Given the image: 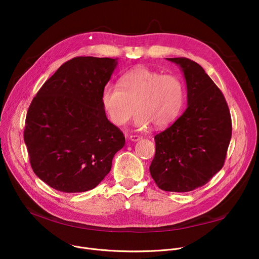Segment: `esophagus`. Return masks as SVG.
<instances>
[{"label": "esophagus", "mask_w": 259, "mask_h": 259, "mask_svg": "<svg viewBox=\"0 0 259 259\" xmlns=\"http://www.w3.org/2000/svg\"><path fill=\"white\" fill-rule=\"evenodd\" d=\"M129 140L132 141V142H138L140 140H142V138L140 137V135H130L129 137Z\"/></svg>", "instance_id": "obj_1"}]
</instances>
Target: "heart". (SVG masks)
I'll return each mask as SVG.
<instances>
[{
  "label": "heart",
  "mask_w": 259,
  "mask_h": 259,
  "mask_svg": "<svg viewBox=\"0 0 259 259\" xmlns=\"http://www.w3.org/2000/svg\"><path fill=\"white\" fill-rule=\"evenodd\" d=\"M101 102L108 118L116 126H124L135 109V127L144 129L153 124L161 128L180 115L185 103V85L179 76L162 75L141 66L122 74L119 86L105 84Z\"/></svg>",
  "instance_id": "heart-1"
}]
</instances>
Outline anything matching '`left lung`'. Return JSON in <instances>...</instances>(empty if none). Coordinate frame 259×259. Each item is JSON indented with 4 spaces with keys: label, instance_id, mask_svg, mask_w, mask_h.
I'll use <instances>...</instances> for the list:
<instances>
[{
    "label": "left lung",
    "instance_id": "8db88e82",
    "mask_svg": "<svg viewBox=\"0 0 259 259\" xmlns=\"http://www.w3.org/2000/svg\"><path fill=\"white\" fill-rule=\"evenodd\" d=\"M167 60L184 73L188 107L172 126L155 135L149 170L159 189L189 192L223 168L232 122L224 94L200 65L186 58Z\"/></svg>",
    "mask_w": 259,
    "mask_h": 259
}]
</instances>
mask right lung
Here are the masks:
<instances>
[{
	"label": "right lung",
	"mask_w": 259,
	"mask_h": 259,
	"mask_svg": "<svg viewBox=\"0 0 259 259\" xmlns=\"http://www.w3.org/2000/svg\"><path fill=\"white\" fill-rule=\"evenodd\" d=\"M118 59L77 57L63 64L33 98L24 141L33 172L51 188L85 192L110 172L125 145L101 102Z\"/></svg>",
	"instance_id": "add662e5"
}]
</instances>
